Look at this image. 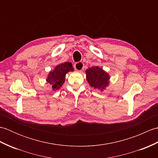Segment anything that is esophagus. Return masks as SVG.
Listing matches in <instances>:
<instances>
[{
    "label": "esophagus",
    "instance_id": "1",
    "mask_svg": "<svg viewBox=\"0 0 158 158\" xmlns=\"http://www.w3.org/2000/svg\"><path fill=\"white\" fill-rule=\"evenodd\" d=\"M83 64L81 62H77L75 65H74V67H75V70H79V71H81V70H83Z\"/></svg>",
    "mask_w": 158,
    "mask_h": 158
}]
</instances>
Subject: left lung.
<instances>
[{"label": "left lung", "mask_w": 158, "mask_h": 158, "mask_svg": "<svg viewBox=\"0 0 158 158\" xmlns=\"http://www.w3.org/2000/svg\"><path fill=\"white\" fill-rule=\"evenodd\" d=\"M86 80L89 85L94 89L103 92L110 84V75L102 68L98 66L86 69Z\"/></svg>", "instance_id": "8db88e82"}]
</instances>
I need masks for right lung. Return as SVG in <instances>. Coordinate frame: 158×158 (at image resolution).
Here are the masks:
<instances>
[{
  "instance_id": "1",
  "label": "right lung",
  "mask_w": 158,
  "mask_h": 158,
  "mask_svg": "<svg viewBox=\"0 0 158 158\" xmlns=\"http://www.w3.org/2000/svg\"><path fill=\"white\" fill-rule=\"evenodd\" d=\"M71 71H74L71 62H66L60 64L56 66L52 70H50L46 78V82L52 85L53 91H56L64 84L66 74Z\"/></svg>"
}]
</instances>
